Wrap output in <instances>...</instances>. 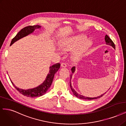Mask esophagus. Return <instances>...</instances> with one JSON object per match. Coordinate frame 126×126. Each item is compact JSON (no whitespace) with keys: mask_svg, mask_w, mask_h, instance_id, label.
Instances as JSON below:
<instances>
[{"mask_svg":"<svg viewBox=\"0 0 126 126\" xmlns=\"http://www.w3.org/2000/svg\"><path fill=\"white\" fill-rule=\"evenodd\" d=\"M61 67L63 68H66L67 67V64L65 63H61Z\"/></svg>","mask_w":126,"mask_h":126,"instance_id":"obj_1","label":"esophagus"}]
</instances>
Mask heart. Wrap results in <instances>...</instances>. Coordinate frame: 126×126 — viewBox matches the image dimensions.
Wrapping results in <instances>:
<instances>
[{
  "mask_svg": "<svg viewBox=\"0 0 126 126\" xmlns=\"http://www.w3.org/2000/svg\"><path fill=\"white\" fill-rule=\"evenodd\" d=\"M87 37L84 34H80L65 38L60 42L59 46L64 51L74 50L72 54V57L76 60H79L91 44V41L89 39L86 40Z\"/></svg>",
  "mask_w": 126,
  "mask_h": 126,
  "instance_id": "heart-1",
  "label": "heart"
}]
</instances>
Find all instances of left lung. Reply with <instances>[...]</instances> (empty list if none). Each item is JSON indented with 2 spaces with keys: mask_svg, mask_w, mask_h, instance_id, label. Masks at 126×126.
<instances>
[{
  "mask_svg": "<svg viewBox=\"0 0 126 126\" xmlns=\"http://www.w3.org/2000/svg\"><path fill=\"white\" fill-rule=\"evenodd\" d=\"M105 42H106V45H110V46H111V47H112V48H114L115 49V45L114 44V42H112L111 41V39L108 37V35H105ZM75 70H76V67H73L72 68H71V71H72V74H73V73H75ZM72 74H71L70 75V88L72 91L73 92V94L74 95H75V96L78 98H79L80 99H85V100H87V99H88V100H91V99H96V98H100L102 96H103L104 95L105 93H104L101 95H99V96H97V97H87V96H83V95H81L80 94H78L76 91L74 90V89H73L72 88V86L71 85V79H72ZM110 90V89H109Z\"/></svg>",
  "mask_w": 126,
  "mask_h": 126,
  "instance_id": "8db88e82",
  "label": "left lung"
}]
</instances>
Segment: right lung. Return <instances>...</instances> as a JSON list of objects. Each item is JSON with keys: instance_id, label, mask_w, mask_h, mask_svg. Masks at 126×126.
I'll return each mask as SVG.
<instances>
[{"instance_id": "add662e5", "label": "right lung", "mask_w": 126, "mask_h": 126, "mask_svg": "<svg viewBox=\"0 0 126 126\" xmlns=\"http://www.w3.org/2000/svg\"><path fill=\"white\" fill-rule=\"evenodd\" d=\"M41 26L40 25H33V26H28L22 29L20 31L18 32L16 36L12 39L10 46H11L15 42L19 40L20 39L23 38L26 36H28L29 34L32 33L35 29H41ZM60 67V64L59 63L53 64V66L49 67V71L48 75H47L45 80L44 81L42 84L38 85L35 88L32 89H29L28 90H24L20 89L14 84V83L11 80L12 84L15 86V88L18 90L19 92L23 94L24 96L30 97H35L42 96L45 94L47 90L50 88V86L53 82V80L54 77V75L57 71L59 70Z\"/></svg>"}]
</instances>
